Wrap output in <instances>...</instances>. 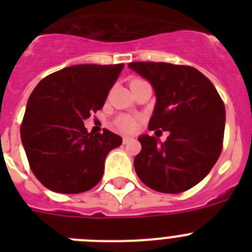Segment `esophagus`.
I'll return each instance as SVG.
<instances>
[{
  "label": "esophagus",
  "instance_id": "esophagus-1",
  "mask_svg": "<svg viewBox=\"0 0 252 252\" xmlns=\"http://www.w3.org/2000/svg\"><path fill=\"white\" fill-rule=\"evenodd\" d=\"M132 137H128V136H124V139H122V142H124V144H128V142H131L132 141Z\"/></svg>",
  "mask_w": 252,
  "mask_h": 252
}]
</instances>
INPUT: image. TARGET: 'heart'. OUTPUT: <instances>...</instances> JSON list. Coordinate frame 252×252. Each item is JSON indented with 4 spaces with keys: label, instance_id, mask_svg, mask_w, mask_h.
I'll use <instances>...</instances> for the list:
<instances>
[{
    "label": "heart",
    "instance_id": "b5f03b06",
    "mask_svg": "<svg viewBox=\"0 0 252 252\" xmlns=\"http://www.w3.org/2000/svg\"><path fill=\"white\" fill-rule=\"evenodd\" d=\"M116 125L120 130L125 131V132H132V131L136 130L137 122L131 116H121L116 120Z\"/></svg>",
    "mask_w": 252,
    "mask_h": 252
}]
</instances>
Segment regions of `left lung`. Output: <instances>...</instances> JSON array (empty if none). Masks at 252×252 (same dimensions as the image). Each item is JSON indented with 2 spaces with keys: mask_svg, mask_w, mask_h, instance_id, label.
Here are the masks:
<instances>
[{
  "mask_svg": "<svg viewBox=\"0 0 252 252\" xmlns=\"http://www.w3.org/2000/svg\"><path fill=\"white\" fill-rule=\"evenodd\" d=\"M157 94L149 130L169 131L166 141L139 137L135 171L142 183L161 193H182L208 174L222 151L226 111L217 90L193 66L132 62Z\"/></svg>",
  "mask_w": 252,
  "mask_h": 252,
  "instance_id": "left-lung-1",
  "label": "left lung"
}]
</instances>
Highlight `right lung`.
<instances>
[{
	"label": "right lung",
	"instance_id": "add662e5",
	"mask_svg": "<svg viewBox=\"0 0 252 252\" xmlns=\"http://www.w3.org/2000/svg\"><path fill=\"white\" fill-rule=\"evenodd\" d=\"M124 64H81L39 82L30 94L20 133L30 168L40 183L63 194L90 190L99 183L104 160L122 144L103 128L88 132L83 121L101 110Z\"/></svg>",
	"mask_w": 252,
	"mask_h": 252
}]
</instances>
